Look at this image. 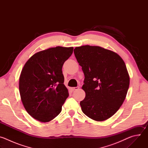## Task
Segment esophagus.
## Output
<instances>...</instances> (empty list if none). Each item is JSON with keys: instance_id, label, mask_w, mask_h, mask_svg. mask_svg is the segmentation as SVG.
I'll list each match as a JSON object with an SVG mask.
<instances>
[{"instance_id": "1", "label": "esophagus", "mask_w": 148, "mask_h": 148, "mask_svg": "<svg viewBox=\"0 0 148 148\" xmlns=\"http://www.w3.org/2000/svg\"><path fill=\"white\" fill-rule=\"evenodd\" d=\"M79 88V87H75L72 88V90L73 91H76V90H78Z\"/></svg>"}]
</instances>
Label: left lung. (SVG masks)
Instances as JSON below:
<instances>
[{
	"instance_id": "obj_1",
	"label": "left lung",
	"mask_w": 148,
	"mask_h": 148,
	"mask_svg": "<svg viewBox=\"0 0 148 148\" xmlns=\"http://www.w3.org/2000/svg\"><path fill=\"white\" fill-rule=\"evenodd\" d=\"M74 53L85 77L82 111L97 121L110 118L121 107L130 86L123 60L116 53L99 46L77 47Z\"/></svg>"
}]
</instances>
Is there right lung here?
Segmentation results:
<instances>
[{
    "mask_svg": "<svg viewBox=\"0 0 148 148\" xmlns=\"http://www.w3.org/2000/svg\"><path fill=\"white\" fill-rule=\"evenodd\" d=\"M73 47H56L38 52L26 62L19 78L24 107L34 119L47 122L55 118L69 94L62 67Z\"/></svg>",
    "mask_w": 148,
    "mask_h": 148,
    "instance_id": "right-lung-1",
    "label": "right lung"
}]
</instances>
